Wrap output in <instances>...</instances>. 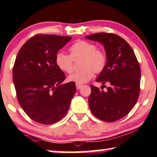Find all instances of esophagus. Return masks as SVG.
<instances>
[{"mask_svg": "<svg viewBox=\"0 0 157 157\" xmlns=\"http://www.w3.org/2000/svg\"><path fill=\"white\" fill-rule=\"evenodd\" d=\"M76 89L78 90V89H80L81 87H82L83 85H82V84H80V83H76Z\"/></svg>", "mask_w": 157, "mask_h": 157, "instance_id": "obj_1", "label": "esophagus"}]
</instances>
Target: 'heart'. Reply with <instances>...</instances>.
<instances>
[{
    "label": "heart",
    "instance_id": "b5f03b06",
    "mask_svg": "<svg viewBox=\"0 0 157 157\" xmlns=\"http://www.w3.org/2000/svg\"><path fill=\"white\" fill-rule=\"evenodd\" d=\"M69 56L62 53L56 54L55 63L61 71L67 74L74 71V62L81 59V71L72 74L68 81L77 83L88 82L94 76V73L100 74L105 69L107 56L101 49H96L94 43L85 40H79L69 49Z\"/></svg>",
    "mask_w": 157,
    "mask_h": 157
}]
</instances>
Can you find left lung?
Instances as JSON below:
<instances>
[{"label": "left lung", "mask_w": 157, "mask_h": 157, "mask_svg": "<svg viewBox=\"0 0 157 157\" xmlns=\"http://www.w3.org/2000/svg\"><path fill=\"white\" fill-rule=\"evenodd\" d=\"M88 40L103 44L107 63L96 79L108 83L106 91L90 85L88 104L93 114L105 122H115L130 112L137 103L140 91L141 69L135 52L117 35L99 33L86 36Z\"/></svg>", "instance_id": "1"}]
</instances>
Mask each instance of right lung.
<instances>
[{
    "label": "right lung",
    "mask_w": 157,
    "mask_h": 157,
    "mask_svg": "<svg viewBox=\"0 0 157 157\" xmlns=\"http://www.w3.org/2000/svg\"><path fill=\"white\" fill-rule=\"evenodd\" d=\"M71 37L39 34L18 52L13 69L17 101L34 121L52 124L65 116L76 91V84H62L65 74L55 56Z\"/></svg>",
    "instance_id": "right-lung-1"
}]
</instances>
